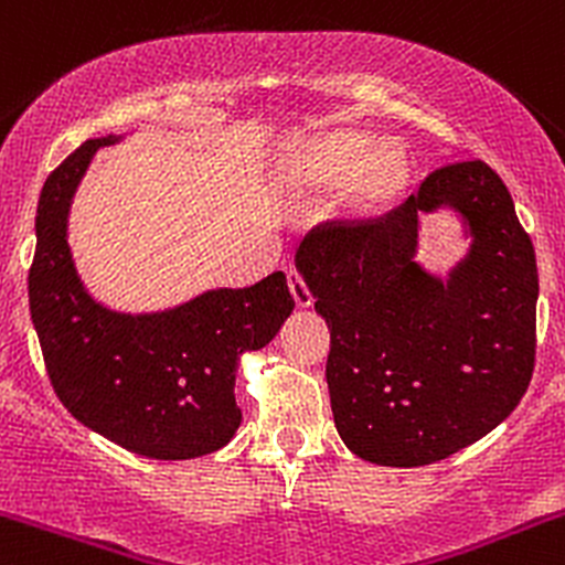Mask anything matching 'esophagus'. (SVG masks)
<instances>
[{
  "label": "esophagus",
  "mask_w": 565,
  "mask_h": 565,
  "mask_svg": "<svg viewBox=\"0 0 565 565\" xmlns=\"http://www.w3.org/2000/svg\"><path fill=\"white\" fill-rule=\"evenodd\" d=\"M287 278H289V289H292V297H295L297 306L311 308L313 306V295H311V289H308L306 278H302L297 270H289Z\"/></svg>",
  "instance_id": "1"
}]
</instances>
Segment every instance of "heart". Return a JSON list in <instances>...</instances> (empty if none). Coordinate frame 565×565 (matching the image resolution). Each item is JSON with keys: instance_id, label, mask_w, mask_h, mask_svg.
<instances>
[{"instance_id": "1", "label": "heart", "mask_w": 565, "mask_h": 565, "mask_svg": "<svg viewBox=\"0 0 565 565\" xmlns=\"http://www.w3.org/2000/svg\"><path fill=\"white\" fill-rule=\"evenodd\" d=\"M306 166L319 179H349L370 166L364 190L373 192V195L394 182L396 171L392 158L381 154L375 139L356 134H332L324 139H316L306 150Z\"/></svg>"}]
</instances>
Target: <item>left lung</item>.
<instances>
[{
	"label": "left lung",
	"instance_id": "1",
	"mask_svg": "<svg viewBox=\"0 0 565 565\" xmlns=\"http://www.w3.org/2000/svg\"><path fill=\"white\" fill-rule=\"evenodd\" d=\"M450 207L470 249L443 279L417 260V216ZM330 327L327 386L351 454L426 467L493 431L536 356V254L482 160L431 171L375 220L327 222L295 254Z\"/></svg>",
	"mask_w": 565,
	"mask_h": 565
}]
</instances>
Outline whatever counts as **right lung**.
<instances>
[{
    "label": "right lung",
    "instance_id": "add662e5",
    "mask_svg": "<svg viewBox=\"0 0 565 565\" xmlns=\"http://www.w3.org/2000/svg\"><path fill=\"white\" fill-rule=\"evenodd\" d=\"M122 136L88 139L47 177L36 206L29 306L61 405L131 454L184 461L225 448L241 426V353L268 345L295 300L287 276L209 289L182 306L122 313L98 302L74 268L70 209L93 154Z\"/></svg>",
    "mask_w": 565,
    "mask_h": 565
}]
</instances>
